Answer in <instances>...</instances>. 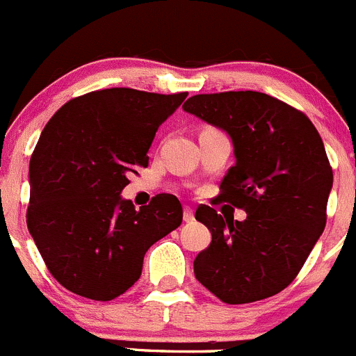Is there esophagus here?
Listing matches in <instances>:
<instances>
[{"instance_id": "esophagus-1", "label": "esophagus", "mask_w": 356, "mask_h": 356, "mask_svg": "<svg viewBox=\"0 0 356 356\" xmlns=\"http://www.w3.org/2000/svg\"><path fill=\"white\" fill-rule=\"evenodd\" d=\"M182 218H184L186 223H191L195 219V214H193V209L189 207H184V212H182Z\"/></svg>"}]
</instances>
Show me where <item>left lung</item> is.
<instances>
[{
  "mask_svg": "<svg viewBox=\"0 0 356 356\" xmlns=\"http://www.w3.org/2000/svg\"><path fill=\"white\" fill-rule=\"evenodd\" d=\"M182 108L232 138L235 165L219 198L248 214L234 221L197 209L212 241L195 258V277L227 304L272 297L297 277L327 223L334 175L320 133L302 112L258 91L197 95Z\"/></svg>",
  "mask_w": 356,
  "mask_h": 356,
  "instance_id": "left-lung-1",
  "label": "left lung"
}]
</instances>
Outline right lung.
I'll return each instance as SVG.
<instances>
[{"mask_svg":"<svg viewBox=\"0 0 356 356\" xmlns=\"http://www.w3.org/2000/svg\"><path fill=\"white\" fill-rule=\"evenodd\" d=\"M186 96L102 89L70 99L43 128L29 161L28 230L66 290L119 297L140 277L147 249L181 227L174 195L137 211L121 193Z\"/></svg>","mask_w":356,"mask_h":356,"instance_id":"obj_1","label":"right lung"}]
</instances>
